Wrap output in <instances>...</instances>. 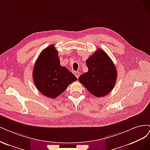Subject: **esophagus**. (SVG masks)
<instances>
[{
  "label": "esophagus",
  "mask_w": 150,
  "mask_h": 150,
  "mask_svg": "<svg viewBox=\"0 0 150 150\" xmlns=\"http://www.w3.org/2000/svg\"><path fill=\"white\" fill-rule=\"evenodd\" d=\"M75 75L76 76V78H79V76H80V73L79 71H75Z\"/></svg>",
  "instance_id": "34e87169"
}]
</instances>
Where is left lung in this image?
<instances>
[{"label":"left lung","mask_w":150,"mask_h":150,"mask_svg":"<svg viewBox=\"0 0 150 150\" xmlns=\"http://www.w3.org/2000/svg\"><path fill=\"white\" fill-rule=\"evenodd\" d=\"M86 63L88 70L79 76V81L96 97L108 94L117 79V71L112 60L103 50L98 49Z\"/></svg>","instance_id":"8db88e82"}]
</instances>
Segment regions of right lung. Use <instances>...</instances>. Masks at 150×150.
I'll return each mask as SVG.
<instances>
[{"label":"right lung","instance_id":"add662e5","mask_svg":"<svg viewBox=\"0 0 150 150\" xmlns=\"http://www.w3.org/2000/svg\"><path fill=\"white\" fill-rule=\"evenodd\" d=\"M33 80L37 88L47 97L55 98L62 94L76 77L60 65L54 45L43 50L38 56L33 70Z\"/></svg>","mask_w":150,"mask_h":150}]
</instances>
